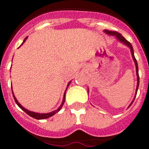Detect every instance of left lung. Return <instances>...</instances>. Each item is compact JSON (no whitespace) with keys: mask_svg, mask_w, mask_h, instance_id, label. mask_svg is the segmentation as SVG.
<instances>
[{"mask_svg":"<svg viewBox=\"0 0 149 149\" xmlns=\"http://www.w3.org/2000/svg\"><path fill=\"white\" fill-rule=\"evenodd\" d=\"M104 32L106 33L107 34H108L110 36H116V38L120 41L121 42H122L123 44L126 45L127 46H128L130 49H131V55H132V57L134 59V61L135 63V65H136V76H137V85H136V93H137V90H138V87H139V72H138V64H137V61H136V58H135V56H134V49H133V47H132V45L131 43L129 42L128 41L126 40L124 36H122L119 33L116 32V31H110V30H104ZM134 99H135V97H134ZM134 101H132V103L134 102ZM132 103L131 104V105L132 104ZM130 105V106H131ZM129 106V107H130Z\"/></svg>","mask_w":149,"mask_h":149,"instance_id":"obj_1","label":"left lung"}]
</instances>
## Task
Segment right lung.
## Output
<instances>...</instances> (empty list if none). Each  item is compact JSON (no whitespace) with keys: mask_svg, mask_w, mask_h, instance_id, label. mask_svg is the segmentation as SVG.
I'll list each match as a JSON object with an SVG mask.
<instances>
[{"mask_svg":"<svg viewBox=\"0 0 149 149\" xmlns=\"http://www.w3.org/2000/svg\"><path fill=\"white\" fill-rule=\"evenodd\" d=\"M27 37H26L25 39H24V42H22V44L21 45H22L24 44V43L25 42L26 39H27ZM71 81L69 83H68V86H67V88H68V85L70 84ZM12 92H13V89H12ZM13 98H14V99H15V103L17 104V105H18L19 107H20L21 109H22L23 111H24L27 114V115H29L30 116L33 117V118H34V119H48V118H49V117L52 116H54V114H56L57 112L60 111V110H61L62 107L63 106V104H64V102H65V93H64V96H63V102H62L61 105H60V107H59V108L57 109V110H54V111H52L51 112V113H34V112H31V111H29L28 110H27V109H25L24 107H23L22 106V105L18 103V101H17L16 98L15 97V95H14V94H13Z\"/></svg>","mask_w":149,"mask_h":149,"instance_id":"1","label":"right lung"}]
</instances>
